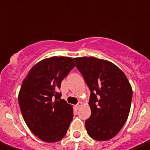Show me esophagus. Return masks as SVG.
<instances>
[{
  "mask_svg": "<svg viewBox=\"0 0 150 150\" xmlns=\"http://www.w3.org/2000/svg\"><path fill=\"white\" fill-rule=\"evenodd\" d=\"M82 105H83V102H79L77 103V104L76 105V108H77V109H79V108H80V107H81V106H82Z\"/></svg>",
  "mask_w": 150,
  "mask_h": 150,
  "instance_id": "esophagus-1",
  "label": "esophagus"
}]
</instances>
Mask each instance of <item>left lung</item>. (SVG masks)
I'll return each mask as SVG.
<instances>
[{
  "label": "left lung",
  "instance_id": "1",
  "mask_svg": "<svg viewBox=\"0 0 150 150\" xmlns=\"http://www.w3.org/2000/svg\"><path fill=\"white\" fill-rule=\"evenodd\" d=\"M90 89V117L85 121L91 138L105 141L122 128L130 113L133 91L126 75L113 63L93 57L74 58Z\"/></svg>",
  "mask_w": 150,
  "mask_h": 150
}]
</instances>
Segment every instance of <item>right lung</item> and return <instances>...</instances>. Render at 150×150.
Instances as JSON below:
<instances>
[{
  "label": "right lung",
  "instance_id": "right-lung-1",
  "mask_svg": "<svg viewBox=\"0 0 150 150\" xmlns=\"http://www.w3.org/2000/svg\"><path fill=\"white\" fill-rule=\"evenodd\" d=\"M75 67L69 57L45 58L29 71L18 102L29 130L40 139L54 143L64 137L74 117L73 106L61 99L62 80Z\"/></svg>",
  "mask_w": 150,
  "mask_h": 150
}]
</instances>
